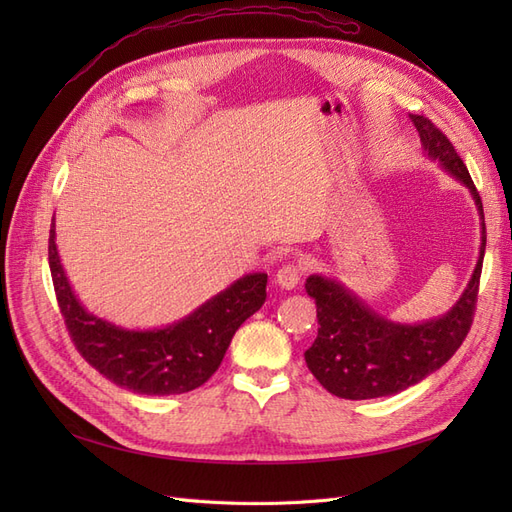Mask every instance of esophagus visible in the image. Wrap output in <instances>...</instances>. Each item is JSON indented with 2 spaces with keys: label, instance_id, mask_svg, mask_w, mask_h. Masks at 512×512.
<instances>
[{
  "label": "esophagus",
  "instance_id": "esophagus-1",
  "mask_svg": "<svg viewBox=\"0 0 512 512\" xmlns=\"http://www.w3.org/2000/svg\"><path fill=\"white\" fill-rule=\"evenodd\" d=\"M301 277H303V267L294 265V262H292V265H282L280 269H277L275 284L286 288V290H292L294 286L301 282Z\"/></svg>",
  "mask_w": 512,
  "mask_h": 512
}]
</instances>
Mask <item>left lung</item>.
Listing matches in <instances>:
<instances>
[{"label":"left lung","mask_w":512,"mask_h":512,"mask_svg":"<svg viewBox=\"0 0 512 512\" xmlns=\"http://www.w3.org/2000/svg\"><path fill=\"white\" fill-rule=\"evenodd\" d=\"M427 156L472 192L480 213V256L468 288L451 312L423 324H397L371 312L342 284L322 275L307 277L305 290L316 301L318 337L305 350L316 380L342 399H374L406 391L440 369L463 344L474 318L485 258V215L474 181L446 134L423 115H410Z\"/></svg>","instance_id":"1"}]
</instances>
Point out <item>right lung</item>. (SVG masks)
<instances>
[{
    "label": "right lung",
    "mask_w": 512,
    "mask_h": 512,
    "mask_svg": "<svg viewBox=\"0 0 512 512\" xmlns=\"http://www.w3.org/2000/svg\"><path fill=\"white\" fill-rule=\"evenodd\" d=\"M49 267L61 318L83 359L121 389L141 395H179L218 371L232 335L267 299V273L237 280L194 314L156 331H126L89 314L70 288L49 235Z\"/></svg>",
    "instance_id": "1"
}]
</instances>
